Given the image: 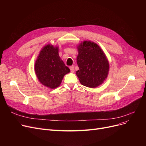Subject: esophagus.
Here are the masks:
<instances>
[{
	"label": "esophagus",
	"mask_w": 146,
	"mask_h": 146,
	"mask_svg": "<svg viewBox=\"0 0 146 146\" xmlns=\"http://www.w3.org/2000/svg\"><path fill=\"white\" fill-rule=\"evenodd\" d=\"M70 71L73 73L74 72V67L73 66H72L70 67Z\"/></svg>",
	"instance_id": "esophagus-1"
}]
</instances>
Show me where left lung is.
<instances>
[{"mask_svg":"<svg viewBox=\"0 0 146 146\" xmlns=\"http://www.w3.org/2000/svg\"><path fill=\"white\" fill-rule=\"evenodd\" d=\"M78 48L79 69L76 74L80 83L92 88L101 85L107 78L110 68L104 52L96 44L90 41H85Z\"/></svg>","mask_w":146,"mask_h":146,"instance_id":"obj_1","label":"left lung"}]
</instances>
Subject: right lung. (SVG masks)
Listing matches in <instances>:
<instances>
[{"mask_svg": "<svg viewBox=\"0 0 146 146\" xmlns=\"http://www.w3.org/2000/svg\"><path fill=\"white\" fill-rule=\"evenodd\" d=\"M35 72L43 85L54 89L60 86L70 69L60 58L58 48L48 44L40 51L35 64Z\"/></svg>", "mask_w": 146, "mask_h": 146, "instance_id": "obj_1", "label": "right lung"}]
</instances>
